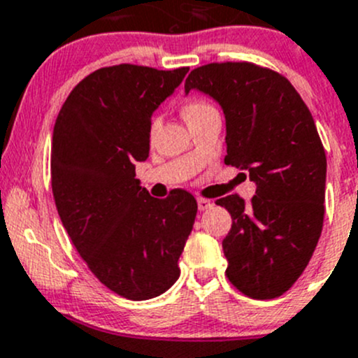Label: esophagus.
<instances>
[{"label": "esophagus", "mask_w": 358, "mask_h": 358, "mask_svg": "<svg viewBox=\"0 0 358 358\" xmlns=\"http://www.w3.org/2000/svg\"><path fill=\"white\" fill-rule=\"evenodd\" d=\"M212 205H213L212 200H206V198H198V210H201V212H203V210H208Z\"/></svg>", "instance_id": "obj_1"}]
</instances>
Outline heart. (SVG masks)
<instances>
[{
  "instance_id": "obj_1",
  "label": "heart",
  "mask_w": 358,
  "mask_h": 358,
  "mask_svg": "<svg viewBox=\"0 0 358 358\" xmlns=\"http://www.w3.org/2000/svg\"><path fill=\"white\" fill-rule=\"evenodd\" d=\"M206 110H212V106H210L208 103L200 101V99H193V101H187L186 105L182 106V115H184V119H186V122H187V120H191V119H193V117L200 115V113L206 112ZM157 125H158V120L153 119L152 131H155V129H157Z\"/></svg>"
}]
</instances>
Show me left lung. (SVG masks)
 I'll use <instances>...</instances> for the list:
<instances>
[{
	"label": "left lung",
	"mask_w": 358,
	"mask_h": 358,
	"mask_svg": "<svg viewBox=\"0 0 358 358\" xmlns=\"http://www.w3.org/2000/svg\"><path fill=\"white\" fill-rule=\"evenodd\" d=\"M191 90L222 106L224 162L257 184L248 203L238 194L215 201L233 219L222 241L227 279L255 300L281 296L310 262L324 222L326 152L310 110L285 76L250 62L191 70Z\"/></svg>",
	"instance_id": "left-lung-1"
}]
</instances>
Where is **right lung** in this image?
Here are the masks:
<instances>
[{
  "mask_svg": "<svg viewBox=\"0 0 358 358\" xmlns=\"http://www.w3.org/2000/svg\"><path fill=\"white\" fill-rule=\"evenodd\" d=\"M187 67L120 64L94 70L65 99L51 141V187L65 231L99 282L127 300H150L179 278L196 200H165L136 179L150 155L152 115Z\"/></svg>",
  "mask_w": 358,
  "mask_h": 358,
  "instance_id": "obj_1",
  "label": "right lung"
}]
</instances>
